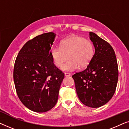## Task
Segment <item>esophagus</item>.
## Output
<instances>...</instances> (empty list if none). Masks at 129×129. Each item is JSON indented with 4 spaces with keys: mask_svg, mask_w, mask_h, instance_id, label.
I'll list each match as a JSON object with an SVG mask.
<instances>
[{
    "mask_svg": "<svg viewBox=\"0 0 129 129\" xmlns=\"http://www.w3.org/2000/svg\"><path fill=\"white\" fill-rule=\"evenodd\" d=\"M71 75V74L69 73H64V76L66 77H68V76H70Z\"/></svg>",
    "mask_w": 129,
    "mask_h": 129,
    "instance_id": "esophagus-1",
    "label": "esophagus"
}]
</instances>
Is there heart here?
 I'll return each instance as SVG.
<instances>
[{
	"instance_id": "obj_1",
	"label": "heart",
	"mask_w": 129,
	"mask_h": 129,
	"mask_svg": "<svg viewBox=\"0 0 129 129\" xmlns=\"http://www.w3.org/2000/svg\"><path fill=\"white\" fill-rule=\"evenodd\" d=\"M94 45L90 40L83 37L74 36L62 40L60 48L51 49L50 54L54 64L57 68L62 66L68 56L70 59L61 69L73 72L79 66L84 68L89 65L94 57Z\"/></svg>"
}]
</instances>
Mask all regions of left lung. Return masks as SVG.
Returning a JSON list of instances; mask_svg holds the SVG:
<instances>
[{"label": "left lung", "instance_id": "1", "mask_svg": "<svg viewBox=\"0 0 129 129\" xmlns=\"http://www.w3.org/2000/svg\"><path fill=\"white\" fill-rule=\"evenodd\" d=\"M89 35L95 49L94 57L85 70L72 77L81 102L88 107L97 108L106 104L113 96L119 71L112 46L94 33L90 31Z\"/></svg>", "mask_w": 129, "mask_h": 129}]
</instances>
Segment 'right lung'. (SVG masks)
<instances>
[{
  "instance_id": "obj_1",
  "label": "right lung",
  "mask_w": 129,
  "mask_h": 129,
  "mask_svg": "<svg viewBox=\"0 0 129 129\" xmlns=\"http://www.w3.org/2000/svg\"><path fill=\"white\" fill-rule=\"evenodd\" d=\"M55 33H43L24 44L16 59L13 79L21 102L30 110L46 112L56 105L64 75L50 52Z\"/></svg>"
}]
</instances>
